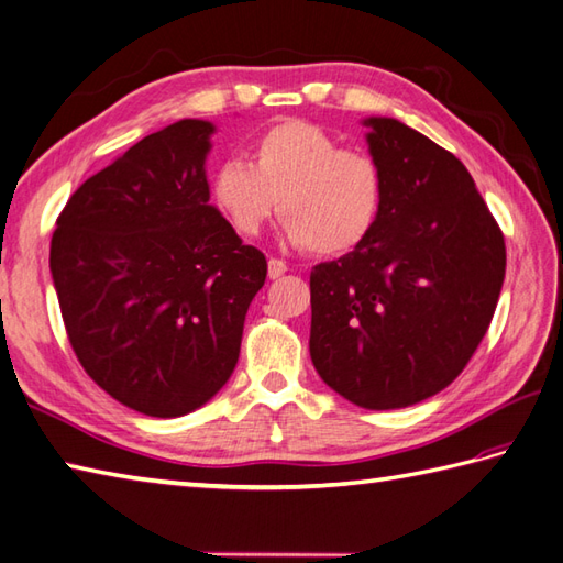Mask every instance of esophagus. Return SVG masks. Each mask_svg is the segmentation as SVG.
Returning <instances> with one entry per match:
<instances>
[{"label": "esophagus", "mask_w": 563, "mask_h": 563, "mask_svg": "<svg viewBox=\"0 0 563 563\" xmlns=\"http://www.w3.org/2000/svg\"><path fill=\"white\" fill-rule=\"evenodd\" d=\"M285 271H288V263L280 261V258H271L268 261V278H280V275H285Z\"/></svg>", "instance_id": "34e87169"}]
</instances>
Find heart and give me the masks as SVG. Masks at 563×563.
<instances>
[{
  "mask_svg": "<svg viewBox=\"0 0 563 563\" xmlns=\"http://www.w3.org/2000/svg\"><path fill=\"white\" fill-rule=\"evenodd\" d=\"M210 194L236 234L256 236L278 210L295 246L343 256L375 232L385 174L367 152L343 150L329 130L290 118L263 130L249 164L218 166Z\"/></svg>",
  "mask_w": 563,
  "mask_h": 563,
  "instance_id": "obj_1",
  "label": "heart"
}]
</instances>
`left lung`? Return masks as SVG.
I'll return each instance as SVG.
<instances>
[{
  "label": "left lung",
  "mask_w": 563,
  "mask_h": 563,
  "mask_svg": "<svg viewBox=\"0 0 563 563\" xmlns=\"http://www.w3.org/2000/svg\"><path fill=\"white\" fill-rule=\"evenodd\" d=\"M385 208L363 246L309 275L319 377L373 411L445 389L492 324L504 232L452 152L394 118H367Z\"/></svg>",
  "instance_id": "obj_1"
}]
</instances>
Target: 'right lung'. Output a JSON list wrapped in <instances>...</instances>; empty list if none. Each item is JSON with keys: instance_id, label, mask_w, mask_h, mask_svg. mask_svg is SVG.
Masks as SVG:
<instances>
[{"instance_id": "add662e5", "label": "right lung", "mask_w": 563, "mask_h": 563, "mask_svg": "<svg viewBox=\"0 0 563 563\" xmlns=\"http://www.w3.org/2000/svg\"><path fill=\"white\" fill-rule=\"evenodd\" d=\"M214 125L178 121L87 178L57 218L51 273L77 361L115 401L176 418L234 373L266 256L210 206Z\"/></svg>"}]
</instances>
